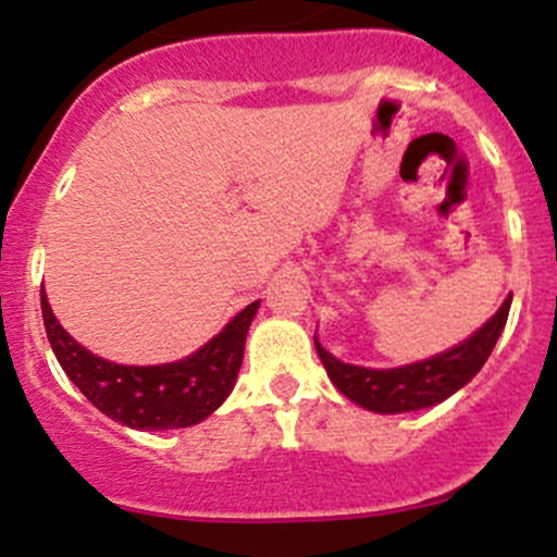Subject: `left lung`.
Returning <instances> with one entry per match:
<instances>
[{
	"label": "left lung",
	"mask_w": 557,
	"mask_h": 557,
	"mask_svg": "<svg viewBox=\"0 0 557 557\" xmlns=\"http://www.w3.org/2000/svg\"><path fill=\"white\" fill-rule=\"evenodd\" d=\"M512 294L502 301L496 314L465 342L454 344L446 352H437L424 360L406 362L397 368H366L333 357L314 336V349L323 360L327 379L344 397L373 413H408L432 408L448 400L454 392L467 386L478 376L488 360L491 349L499 342L510 314Z\"/></svg>",
	"instance_id": "1"
}]
</instances>
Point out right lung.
<instances>
[{"instance_id": "add662e5", "label": "right lung", "mask_w": 557, "mask_h": 557, "mask_svg": "<svg viewBox=\"0 0 557 557\" xmlns=\"http://www.w3.org/2000/svg\"><path fill=\"white\" fill-rule=\"evenodd\" d=\"M259 304L237 312L197 352L160 366H122L85 349L52 314L42 285V320L52 352L82 395L109 419L140 432L200 424L230 397Z\"/></svg>"}]
</instances>
